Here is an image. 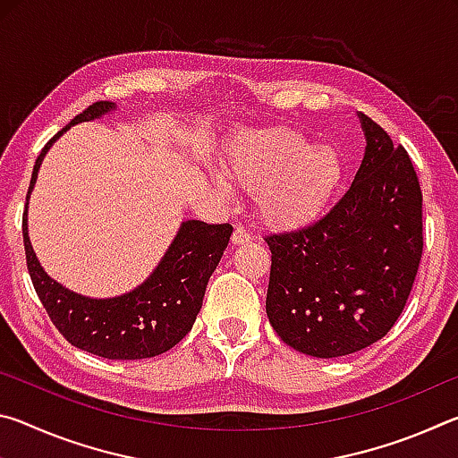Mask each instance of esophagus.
<instances>
[{
	"label": "esophagus",
	"instance_id": "obj_1",
	"mask_svg": "<svg viewBox=\"0 0 458 458\" xmlns=\"http://www.w3.org/2000/svg\"><path fill=\"white\" fill-rule=\"evenodd\" d=\"M250 240H252V234L242 226H236V230L232 232V244H234V246L246 244V242H250Z\"/></svg>",
	"mask_w": 458,
	"mask_h": 458
}]
</instances>
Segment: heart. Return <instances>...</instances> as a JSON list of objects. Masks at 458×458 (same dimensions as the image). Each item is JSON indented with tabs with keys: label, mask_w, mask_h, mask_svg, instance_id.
<instances>
[{
	"label": "heart",
	"mask_w": 458,
	"mask_h": 458,
	"mask_svg": "<svg viewBox=\"0 0 458 458\" xmlns=\"http://www.w3.org/2000/svg\"><path fill=\"white\" fill-rule=\"evenodd\" d=\"M224 172L244 190L259 191V210L268 224L301 226L327 210L344 183L345 164L335 147L267 129L240 135Z\"/></svg>",
	"instance_id": "heart-1"
}]
</instances>
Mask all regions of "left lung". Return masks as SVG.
<instances>
[{"label": "left lung", "mask_w": 458, "mask_h": 458, "mask_svg": "<svg viewBox=\"0 0 458 458\" xmlns=\"http://www.w3.org/2000/svg\"><path fill=\"white\" fill-rule=\"evenodd\" d=\"M366 153L352 188L319 220L267 236V315L313 358L363 350L394 327L422 257V191L406 149L358 113Z\"/></svg>", "instance_id": "left-lung-1"}]
</instances>
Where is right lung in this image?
<instances>
[{
  "instance_id": "add662e5",
  "label": "right lung",
  "mask_w": 458,
  "mask_h": 458,
  "mask_svg": "<svg viewBox=\"0 0 458 458\" xmlns=\"http://www.w3.org/2000/svg\"><path fill=\"white\" fill-rule=\"evenodd\" d=\"M117 105L108 100L90 105L46 143L34 165L21 228L34 289L68 344L106 360H145L165 353L188 335L201 309L208 281L226 250L232 226L199 220L182 222L153 273L133 291L119 297H84L46 275L28 236V204L38 172L52 143L64 131L105 117Z\"/></svg>"
}]
</instances>
